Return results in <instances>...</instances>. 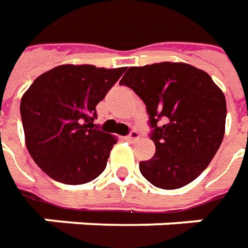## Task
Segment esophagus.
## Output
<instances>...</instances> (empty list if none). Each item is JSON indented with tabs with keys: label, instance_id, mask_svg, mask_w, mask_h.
Masks as SVG:
<instances>
[{
	"label": "esophagus",
	"instance_id": "1",
	"mask_svg": "<svg viewBox=\"0 0 248 248\" xmlns=\"http://www.w3.org/2000/svg\"><path fill=\"white\" fill-rule=\"evenodd\" d=\"M139 138V132L138 131H131L128 135L125 137V139L128 140V142H134V140H137Z\"/></svg>",
	"mask_w": 248,
	"mask_h": 248
}]
</instances>
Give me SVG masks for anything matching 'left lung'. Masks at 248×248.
I'll return each mask as SVG.
<instances>
[{
    "label": "left lung",
    "instance_id": "8db88e82",
    "mask_svg": "<svg viewBox=\"0 0 248 248\" xmlns=\"http://www.w3.org/2000/svg\"><path fill=\"white\" fill-rule=\"evenodd\" d=\"M121 85L146 105L153 158L140 161V174L160 189H178L204 171L225 132L226 100L213 78L186 63L129 67Z\"/></svg>",
    "mask_w": 248,
    "mask_h": 248
}]
</instances>
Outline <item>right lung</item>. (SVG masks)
<instances>
[{"label":"right lung","instance_id":"right-lung-1","mask_svg":"<svg viewBox=\"0 0 248 248\" xmlns=\"http://www.w3.org/2000/svg\"><path fill=\"white\" fill-rule=\"evenodd\" d=\"M125 67L62 64L35 78L20 102L26 146L52 179L82 185L105 171L117 139L100 131L96 105Z\"/></svg>","mask_w":248,"mask_h":248}]
</instances>
